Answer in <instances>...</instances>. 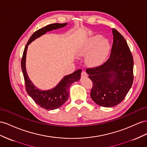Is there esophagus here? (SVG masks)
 Here are the masks:
<instances>
[{
    "label": "esophagus",
    "mask_w": 147,
    "mask_h": 147,
    "mask_svg": "<svg viewBox=\"0 0 147 147\" xmlns=\"http://www.w3.org/2000/svg\"><path fill=\"white\" fill-rule=\"evenodd\" d=\"M81 76L82 78H84V77H87L88 75H87V73H86L85 71H82L81 73Z\"/></svg>",
    "instance_id": "esophagus-1"
}]
</instances>
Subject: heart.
Here are the masks:
<instances>
[{"mask_svg": "<svg viewBox=\"0 0 147 147\" xmlns=\"http://www.w3.org/2000/svg\"><path fill=\"white\" fill-rule=\"evenodd\" d=\"M100 35L89 38L78 47L76 53L78 56H84L90 53L86 58V63L91 66H97L106 60L110 50V44Z\"/></svg>", "mask_w": 147, "mask_h": 147, "instance_id": "heart-1", "label": "heart"}]
</instances>
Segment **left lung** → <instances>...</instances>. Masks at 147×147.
<instances>
[{"mask_svg":"<svg viewBox=\"0 0 147 147\" xmlns=\"http://www.w3.org/2000/svg\"><path fill=\"white\" fill-rule=\"evenodd\" d=\"M113 44L110 57L103 65L87 68L92 81L91 97L100 106L111 107L125 98L134 81V59L127 41L112 28Z\"/></svg>","mask_w":147,"mask_h":147,"instance_id":"8db88e82","label":"left lung"}]
</instances>
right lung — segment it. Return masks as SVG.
<instances>
[{
  "label": "right lung",
  "instance_id": "1",
  "mask_svg": "<svg viewBox=\"0 0 147 147\" xmlns=\"http://www.w3.org/2000/svg\"><path fill=\"white\" fill-rule=\"evenodd\" d=\"M67 24V23L53 24L38 30L37 31L33 33V35L30 38L25 47L23 56H22L21 67L24 77L26 91L36 104L47 110L56 109L61 107L66 102L69 95V86L73 82L80 80L81 69H78L74 71L72 74L67 75L64 77L63 80L59 82V83L54 88L50 90H47V91H41V90L35 88V86L33 85L29 79L27 71H26L25 60L28 45L32 43L33 40L44 35L47 32L62 28Z\"/></svg>",
  "mask_w": 147,
  "mask_h": 147
}]
</instances>
